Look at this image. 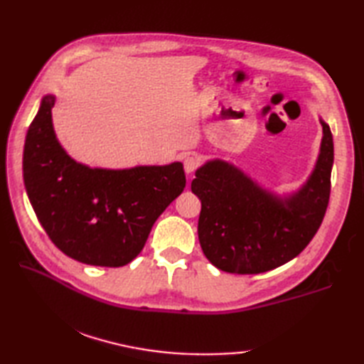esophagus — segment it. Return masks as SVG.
I'll use <instances>...</instances> for the list:
<instances>
[{"label": "esophagus", "mask_w": 364, "mask_h": 364, "mask_svg": "<svg viewBox=\"0 0 364 364\" xmlns=\"http://www.w3.org/2000/svg\"><path fill=\"white\" fill-rule=\"evenodd\" d=\"M200 164V161L197 156H194V154H189V156L184 158V172H186L188 175L194 173L197 167Z\"/></svg>", "instance_id": "esophagus-1"}]
</instances>
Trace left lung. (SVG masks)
<instances>
[{"instance_id": "1", "label": "left lung", "mask_w": 364, "mask_h": 364, "mask_svg": "<svg viewBox=\"0 0 364 364\" xmlns=\"http://www.w3.org/2000/svg\"><path fill=\"white\" fill-rule=\"evenodd\" d=\"M316 167L296 194L282 200L225 161H208L191 189L202 200L198 241L205 257L230 274H261L296 258L326 215L333 166V136L321 120Z\"/></svg>"}]
</instances>
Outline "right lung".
Listing matches in <instances>:
<instances>
[{"label": "right lung", "instance_id": "obj_1", "mask_svg": "<svg viewBox=\"0 0 364 364\" xmlns=\"http://www.w3.org/2000/svg\"><path fill=\"white\" fill-rule=\"evenodd\" d=\"M54 97L42 100L31 122L23 178L38 222L58 249L90 266L133 261L153 223L186 186L181 162L109 170L73 161L51 123Z\"/></svg>", "mask_w": 364, "mask_h": 364}]
</instances>
